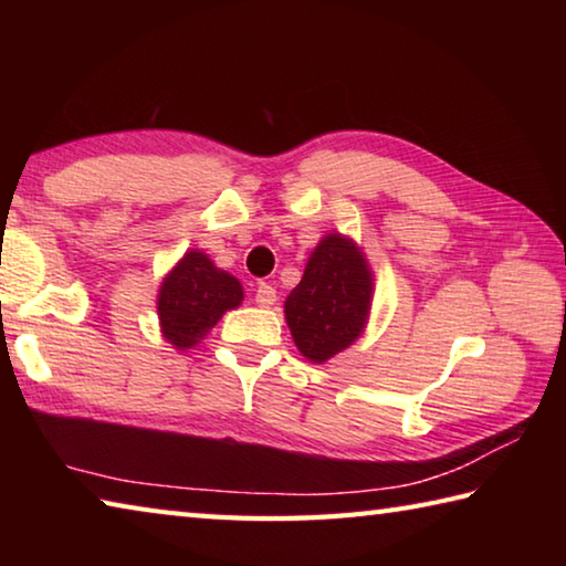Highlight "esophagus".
I'll return each instance as SVG.
<instances>
[{"label":"esophagus","mask_w":566,"mask_h":566,"mask_svg":"<svg viewBox=\"0 0 566 566\" xmlns=\"http://www.w3.org/2000/svg\"><path fill=\"white\" fill-rule=\"evenodd\" d=\"M254 302L260 306H272L276 302V290L272 284L260 282L256 284V294H254Z\"/></svg>","instance_id":"34e87169"}]
</instances>
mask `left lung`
<instances>
[{
	"label": "left lung",
	"instance_id": "1",
	"mask_svg": "<svg viewBox=\"0 0 566 566\" xmlns=\"http://www.w3.org/2000/svg\"><path fill=\"white\" fill-rule=\"evenodd\" d=\"M371 292L375 274L361 249L337 232L324 237L284 302L296 349L317 364L347 349L369 319Z\"/></svg>",
	"mask_w": 566,
	"mask_h": 566
}]
</instances>
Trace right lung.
Segmentation results:
<instances>
[{
  "mask_svg": "<svg viewBox=\"0 0 566 566\" xmlns=\"http://www.w3.org/2000/svg\"><path fill=\"white\" fill-rule=\"evenodd\" d=\"M242 300L244 292L237 276L219 270L199 249H189L159 286L161 334L179 352L197 347L222 314L237 310Z\"/></svg>",
  "mask_w": 566,
  "mask_h": 566,
  "instance_id": "obj_1",
  "label": "right lung"
}]
</instances>
